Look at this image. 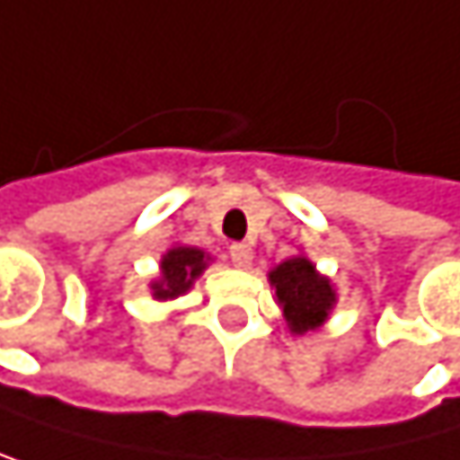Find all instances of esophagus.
Listing matches in <instances>:
<instances>
[{"label":"esophagus","mask_w":460,"mask_h":460,"mask_svg":"<svg viewBox=\"0 0 460 460\" xmlns=\"http://www.w3.org/2000/svg\"><path fill=\"white\" fill-rule=\"evenodd\" d=\"M230 261L238 269H250V263H252V247H250V243H233V247H230Z\"/></svg>","instance_id":"esophagus-1"}]
</instances>
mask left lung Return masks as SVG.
<instances>
[{"label":"left lung","mask_w":460,"mask_h":460,"mask_svg":"<svg viewBox=\"0 0 460 460\" xmlns=\"http://www.w3.org/2000/svg\"><path fill=\"white\" fill-rule=\"evenodd\" d=\"M269 283L275 288V303L283 311L291 336L316 333L339 303L333 280L322 275L305 252H296L269 269Z\"/></svg>","instance_id":"1"}]
</instances>
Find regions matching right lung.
Instances as JSON below:
<instances>
[{
  "label": "right lung",
  "mask_w": 460,
  "mask_h": 460,
  "mask_svg": "<svg viewBox=\"0 0 460 460\" xmlns=\"http://www.w3.org/2000/svg\"><path fill=\"white\" fill-rule=\"evenodd\" d=\"M210 255L189 243H172L161 255V271L149 280V294L157 303H169L182 294H189L191 286L202 278V271L210 266Z\"/></svg>",
  "instance_id": "right-lung-1"
}]
</instances>
